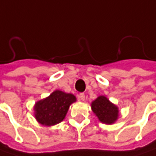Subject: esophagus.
I'll use <instances>...</instances> for the list:
<instances>
[{
	"label": "esophagus",
	"instance_id": "34e87169",
	"mask_svg": "<svg viewBox=\"0 0 156 156\" xmlns=\"http://www.w3.org/2000/svg\"><path fill=\"white\" fill-rule=\"evenodd\" d=\"M78 98H79L80 100L84 101V100H85V94H84V93H80V94L78 95Z\"/></svg>",
	"mask_w": 156,
	"mask_h": 156
}]
</instances>
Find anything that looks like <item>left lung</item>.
<instances>
[{
    "label": "left lung",
    "instance_id": "obj_1",
    "mask_svg": "<svg viewBox=\"0 0 156 156\" xmlns=\"http://www.w3.org/2000/svg\"><path fill=\"white\" fill-rule=\"evenodd\" d=\"M91 108L99 121L105 124H113L118 117V108L106 97L100 96L92 102Z\"/></svg>",
    "mask_w": 156,
    "mask_h": 156
}]
</instances>
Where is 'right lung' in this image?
Segmentation results:
<instances>
[{
    "mask_svg": "<svg viewBox=\"0 0 156 156\" xmlns=\"http://www.w3.org/2000/svg\"><path fill=\"white\" fill-rule=\"evenodd\" d=\"M75 101L74 95L56 90L49 97L36 103L35 117L39 123L47 126L58 124L65 118L69 106Z\"/></svg>",
    "mask_w": 156,
    "mask_h": 156,
    "instance_id": "obj_1",
    "label": "right lung"
}]
</instances>
